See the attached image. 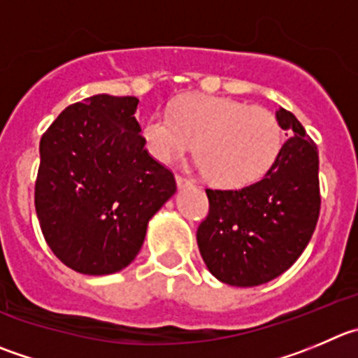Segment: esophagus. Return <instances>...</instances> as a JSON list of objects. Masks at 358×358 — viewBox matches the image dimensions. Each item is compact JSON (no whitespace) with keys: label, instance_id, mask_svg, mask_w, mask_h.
<instances>
[{"label":"esophagus","instance_id":"34e87169","mask_svg":"<svg viewBox=\"0 0 358 358\" xmlns=\"http://www.w3.org/2000/svg\"><path fill=\"white\" fill-rule=\"evenodd\" d=\"M176 182H177V188L179 189L193 186V181H189V179H186V177H182V176H176Z\"/></svg>","mask_w":358,"mask_h":358}]
</instances>
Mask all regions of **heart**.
Wrapping results in <instances>:
<instances>
[{
  "label": "heart",
  "mask_w": 358,
  "mask_h": 358,
  "mask_svg": "<svg viewBox=\"0 0 358 358\" xmlns=\"http://www.w3.org/2000/svg\"><path fill=\"white\" fill-rule=\"evenodd\" d=\"M149 155L170 163L195 144V165L213 185L241 188L272 165L283 142L278 117L264 107L209 94H186L169 114L156 112L142 126Z\"/></svg>",
  "instance_id": "heart-1"
}]
</instances>
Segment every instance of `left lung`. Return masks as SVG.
<instances>
[{
    "mask_svg": "<svg viewBox=\"0 0 358 358\" xmlns=\"http://www.w3.org/2000/svg\"><path fill=\"white\" fill-rule=\"evenodd\" d=\"M275 117L290 138L260 181L206 189L209 214L196 243L210 274L232 287H258L283 274L318 221V149L292 112L279 107Z\"/></svg>",
    "mask_w": 358,
    "mask_h": 358,
    "instance_id": "left-lung-1",
    "label": "left lung"
}]
</instances>
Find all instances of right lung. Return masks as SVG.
Instances as JSON below:
<instances>
[{"label":"right lung","mask_w":358,"mask_h":358,"mask_svg":"<svg viewBox=\"0 0 358 358\" xmlns=\"http://www.w3.org/2000/svg\"><path fill=\"white\" fill-rule=\"evenodd\" d=\"M138 98L94 94L64 108L40 141L35 209L52 253L87 275L122 271L149 220L176 193L173 173L149 156Z\"/></svg>","instance_id":"obj_1"}]
</instances>
